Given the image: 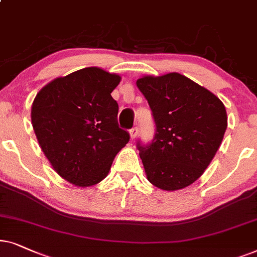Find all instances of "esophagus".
I'll return each instance as SVG.
<instances>
[{"instance_id": "1", "label": "esophagus", "mask_w": 257, "mask_h": 257, "mask_svg": "<svg viewBox=\"0 0 257 257\" xmlns=\"http://www.w3.org/2000/svg\"><path fill=\"white\" fill-rule=\"evenodd\" d=\"M129 134H131V139L134 140V139L136 138V136H138V134H139V129L136 128V126H134V128L131 129V132H129Z\"/></svg>"}]
</instances>
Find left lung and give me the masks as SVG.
<instances>
[{
  "instance_id": "left-lung-1",
  "label": "left lung",
  "mask_w": 257,
  "mask_h": 257,
  "mask_svg": "<svg viewBox=\"0 0 257 257\" xmlns=\"http://www.w3.org/2000/svg\"><path fill=\"white\" fill-rule=\"evenodd\" d=\"M153 111L155 138L138 143L147 179L162 190L183 189L209 166L227 129L224 104L211 91L179 73L136 81Z\"/></svg>"
}]
</instances>
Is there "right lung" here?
Masks as SVG:
<instances>
[{"mask_svg": "<svg viewBox=\"0 0 257 257\" xmlns=\"http://www.w3.org/2000/svg\"><path fill=\"white\" fill-rule=\"evenodd\" d=\"M119 81L101 68H83L55 78L34 98L32 124L41 149L74 186L101 182L131 139L118 128V104L111 97Z\"/></svg>", "mask_w": 257, "mask_h": 257, "instance_id": "add662e5", "label": "right lung"}]
</instances>
